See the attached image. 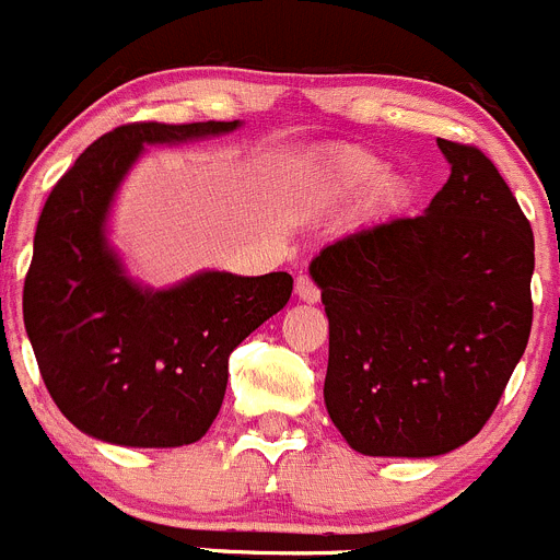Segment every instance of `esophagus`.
Returning <instances> with one entry per match:
<instances>
[{"mask_svg": "<svg viewBox=\"0 0 560 560\" xmlns=\"http://www.w3.org/2000/svg\"><path fill=\"white\" fill-rule=\"evenodd\" d=\"M295 295L301 298V301H306V304H317V301H320V287H317L310 276H298Z\"/></svg>", "mask_w": 560, "mask_h": 560, "instance_id": "obj_1", "label": "esophagus"}]
</instances>
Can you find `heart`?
<instances>
[{
    "label": "heart",
    "mask_w": 560,
    "mask_h": 560,
    "mask_svg": "<svg viewBox=\"0 0 560 560\" xmlns=\"http://www.w3.org/2000/svg\"><path fill=\"white\" fill-rule=\"evenodd\" d=\"M384 165L364 149H339L317 171V190L326 198L353 196L373 182L370 203L375 209H395L409 198V182L404 176H381Z\"/></svg>",
    "instance_id": "heart-1"
}]
</instances>
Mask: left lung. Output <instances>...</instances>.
Instances as JSON below:
<instances>
[{
    "mask_svg": "<svg viewBox=\"0 0 560 560\" xmlns=\"http://www.w3.org/2000/svg\"><path fill=\"white\" fill-rule=\"evenodd\" d=\"M451 162L422 215L320 250L326 409L364 456H442L498 409L533 323V229L494 162L436 140Z\"/></svg>",
    "mask_w": 560,
    "mask_h": 560,
    "instance_id": "obj_1",
    "label": "left lung"
}]
</instances>
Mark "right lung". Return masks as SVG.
<instances>
[{"label":"right lung","instance_id":"right-lung-1","mask_svg":"<svg viewBox=\"0 0 560 560\" xmlns=\"http://www.w3.org/2000/svg\"><path fill=\"white\" fill-rule=\"evenodd\" d=\"M234 127H115L82 151L46 198L24 279V326L57 409L102 442H198L221 411L232 351L290 301V273L248 279L212 270L174 290H140L104 245L109 198L143 143Z\"/></svg>","mask_w":560,"mask_h":560}]
</instances>
